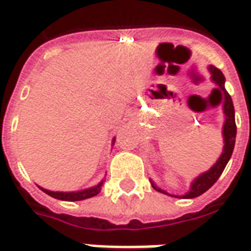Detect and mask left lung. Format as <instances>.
Wrapping results in <instances>:
<instances>
[{"instance_id": "1", "label": "left lung", "mask_w": 251, "mask_h": 251, "mask_svg": "<svg viewBox=\"0 0 251 251\" xmlns=\"http://www.w3.org/2000/svg\"><path fill=\"white\" fill-rule=\"evenodd\" d=\"M208 72L211 74V81L216 85V89L214 92H219L220 94L223 93V104H222V109H223V115H225V123H223V128H222V136H223V150L218 161L208 169L207 172L199 174L196 178L191 182V186L182 196H176L172 193L159 188V186L150 178V182L152 188L155 191L161 192L163 195H168L172 197H181V199H195V197L200 196L204 192H207L211 186L214 185L220 177V174L223 173L226 165L228 163L231 158V154L234 151V146H235V138H236V126H235V111H234V104L231 100V96L227 93L225 88L226 78L223 73L220 72L219 69H216L215 66H208Z\"/></svg>"}]
</instances>
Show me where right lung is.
Here are the masks:
<instances>
[{
  "instance_id": "add662e5",
  "label": "right lung",
  "mask_w": 251,
  "mask_h": 251,
  "mask_svg": "<svg viewBox=\"0 0 251 251\" xmlns=\"http://www.w3.org/2000/svg\"><path fill=\"white\" fill-rule=\"evenodd\" d=\"M115 140L116 138L112 139V146L115 145ZM105 182V178H102L94 186H90V188H86V189H81V191H74V192H55V191H49V189H44L42 186H39L44 193H47L49 196L54 197V199H58V200H63V201H79V200H86V199H90V197L97 196L101 192V188Z\"/></svg>"
}]
</instances>
